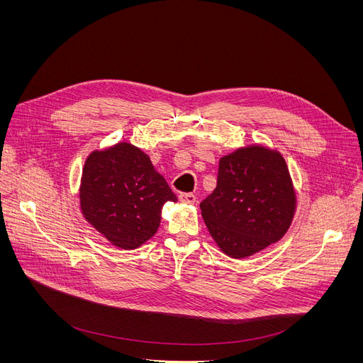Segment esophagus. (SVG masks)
<instances>
[{
	"label": "esophagus",
	"mask_w": 363,
	"mask_h": 363,
	"mask_svg": "<svg viewBox=\"0 0 363 363\" xmlns=\"http://www.w3.org/2000/svg\"><path fill=\"white\" fill-rule=\"evenodd\" d=\"M179 200L186 204H194L197 201V197L193 193H182L179 194Z\"/></svg>",
	"instance_id": "1"
}]
</instances>
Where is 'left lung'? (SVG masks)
I'll list each match as a JSON object with an SVG mask.
<instances>
[{
  "label": "left lung",
  "mask_w": 363,
  "mask_h": 363,
  "mask_svg": "<svg viewBox=\"0 0 363 363\" xmlns=\"http://www.w3.org/2000/svg\"><path fill=\"white\" fill-rule=\"evenodd\" d=\"M200 208L208 233L226 256L244 259L279 241L297 208L281 152L252 144L220 157L216 188Z\"/></svg>",
  "instance_id": "8db88e82"
}]
</instances>
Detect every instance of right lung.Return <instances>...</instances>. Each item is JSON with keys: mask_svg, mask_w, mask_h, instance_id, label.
I'll list each match as a JSON object with an SVG mask.
<instances>
[{"mask_svg": "<svg viewBox=\"0 0 363 363\" xmlns=\"http://www.w3.org/2000/svg\"><path fill=\"white\" fill-rule=\"evenodd\" d=\"M177 200L148 155L128 141L94 150L85 160L81 212L119 249L133 250L148 241L159 230L164 203Z\"/></svg>", "mask_w": 363, "mask_h": 363, "instance_id": "right-lung-1", "label": "right lung"}]
</instances>
